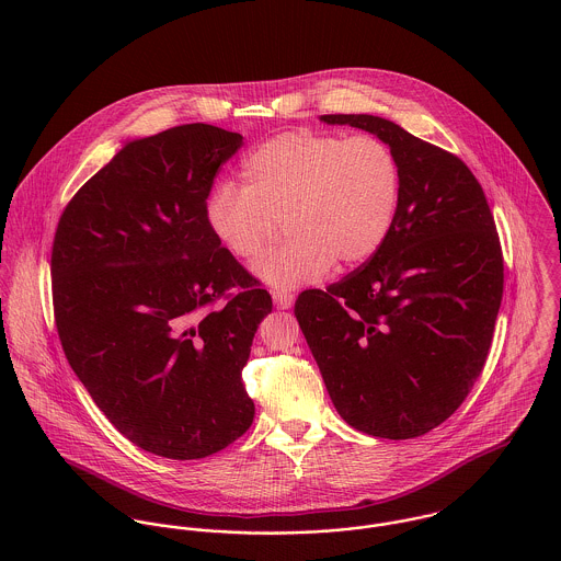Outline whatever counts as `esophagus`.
Wrapping results in <instances>:
<instances>
[{"mask_svg":"<svg viewBox=\"0 0 561 561\" xmlns=\"http://www.w3.org/2000/svg\"><path fill=\"white\" fill-rule=\"evenodd\" d=\"M272 300H274L276 309H283V311L291 309V305H294V296H291L289 291H280V289H276V291L272 294Z\"/></svg>","mask_w":561,"mask_h":561,"instance_id":"esophagus-1","label":"esophagus"}]
</instances>
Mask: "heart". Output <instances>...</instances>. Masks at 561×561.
I'll return each mask as SVG.
<instances>
[{"label": "heart", "instance_id": "b5f03b06", "mask_svg": "<svg viewBox=\"0 0 561 561\" xmlns=\"http://www.w3.org/2000/svg\"><path fill=\"white\" fill-rule=\"evenodd\" d=\"M243 179L209 190L207 227L233 256L252 261L283 218L291 238L254 265L283 291L320 280L334 261L352 267L371 259L400 211V161L374 136L285 131L243 160Z\"/></svg>", "mask_w": 561, "mask_h": 561}]
</instances>
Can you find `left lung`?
<instances>
[{
    "label": "left lung",
    "mask_w": 561,
    "mask_h": 561,
    "mask_svg": "<svg viewBox=\"0 0 561 561\" xmlns=\"http://www.w3.org/2000/svg\"><path fill=\"white\" fill-rule=\"evenodd\" d=\"M385 140L401 168L400 211L380 250L296 318L336 412L356 430L421 436L480 378L503 296V256L483 190L465 161L371 114H325Z\"/></svg>",
    "instance_id": "1"
}]
</instances>
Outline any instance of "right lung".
Returning a JSON list of instances; mask_svg holds the SVG:
<instances>
[{
  "label": "right lung",
  "instance_id": "obj_1",
  "mask_svg": "<svg viewBox=\"0 0 561 561\" xmlns=\"http://www.w3.org/2000/svg\"><path fill=\"white\" fill-rule=\"evenodd\" d=\"M240 147V134L203 123L125 142L54 240L69 365L125 438L170 460L211 456L254 419L241 369L272 298L205 220L214 176Z\"/></svg>",
  "mask_w": 561,
  "mask_h": 561
}]
</instances>
